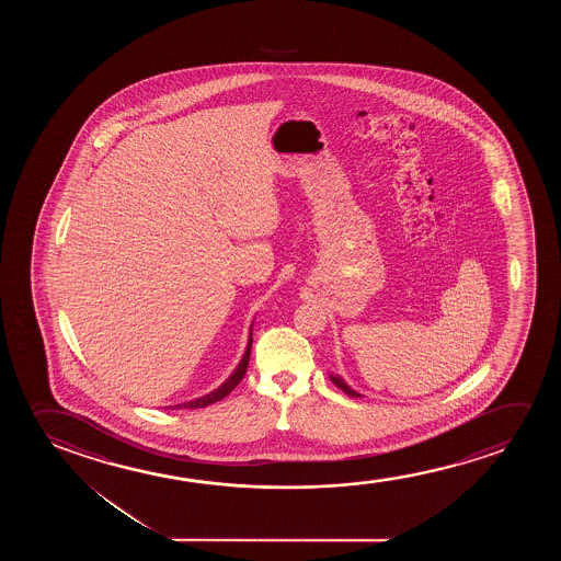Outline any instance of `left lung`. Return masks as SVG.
I'll use <instances>...</instances> for the list:
<instances>
[{
    "label": "left lung",
    "mask_w": 561,
    "mask_h": 561,
    "mask_svg": "<svg viewBox=\"0 0 561 561\" xmlns=\"http://www.w3.org/2000/svg\"><path fill=\"white\" fill-rule=\"evenodd\" d=\"M330 379H331V381H333V383L337 385V387H339V389H341V391L346 392V394H348V397H354V399H356V397H362L360 392H356V391H354V389H351V387H348V385H346L345 381H343V379H341V377L330 376Z\"/></svg>",
    "instance_id": "8db88e82"
}]
</instances>
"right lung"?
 Wrapping results in <instances>:
<instances>
[{"label":"right lung","instance_id":"1","mask_svg":"<svg viewBox=\"0 0 561 561\" xmlns=\"http://www.w3.org/2000/svg\"><path fill=\"white\" fill-rule=\"evenodd\" d=\"M251 345H253V323H251V331H249V341H247L245 354H243V358L238 364V368L233 369V374H231L226 381H224L218 389H215L213 392H208L205 397H199V399L190 400V402H184V404H178L174 408H205L208 404H213V402H218V400H222L226 394H230L236 387H238L239 381L243 379L245 376L247 366H249V358H251Z\"/></svg>","mask_w":561,"mask_h":561}]
</instances>
